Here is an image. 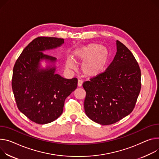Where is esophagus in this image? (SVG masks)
<instances>
[{"label": "esophagus", "mask_w": 159, "mask_h": 159, "mask_svg": "<svg viewBox=\"0 0 159 159\" xmlns=\"http://www.w3.org/2000/svg\"><path fill=\"white\" fill-rule=\"evenodd\" d=\"M77 85H78V87H81V86L82 85V81L81 80H78Z\"/></svg>", "instance_id": "obj_1"}]
</instances>
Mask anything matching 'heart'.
Instances as JSON below:
<instances>
[{
    "mask_svg": "<svg viewBox=\"0 0 159 159\" xmlns=\"http://www.w3.org/2000/svg\"><path fill=\"white\" fill-rule=\"evenodd\" d=\"M76 62L82 63L80 70L83 75L95 79L102 75L111 62V54L108 49L96 43H90L76 48L72 53ZM66 66L70 69L76 68L75 61L68 57Z\"/></svg>",
    "mask_w": 159,
    "mask_h": 159,
    "instance_id": "1",
    "label": "heart"
}]
</instances>
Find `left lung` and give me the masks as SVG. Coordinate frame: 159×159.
I'll return each mask as SVG.
<instances>
[{"label":"left lung","mask_w":159,"mask_h":159,"mask_svg":"<svg viewBox=\"0 0 159 159\" xmlns=\"http://www.w3.org/2000/svg\"><path fill=\"white\" fill-rule=\"evenodd\" d=\"M105 73L83 84L87 116L101 125H110L133 110L141 90V70L134 56L120 41Z\"/></svg>","instance_id":"obj_1"}]
</instances>
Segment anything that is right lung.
<instances>
[{
  "mask_svg": "<svg viewBox=\"0 0 159 159\" xmlns=\"http://www.w3.org/2000/svg\"><path fill=\"white\" fill-rule=\"evenodd\" d=\"M64 43L63 39L40 37L23 51L13 68L12 88L19 110L30 120L46 124L63 113L65 99L77 87V78L67 79L55 73L56 58L43 53ZM50 65L42 68L40 61Z\"/></svg>",
  "mask_w": 159,
  "mask_h": 159,
  "instance_id": "add662e5",
  "label": "right lung"
}]
</instances>
